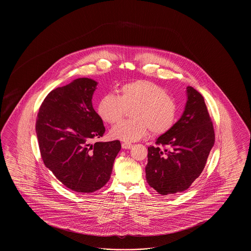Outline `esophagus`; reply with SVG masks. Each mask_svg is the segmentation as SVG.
<instances>
[{
	"mask_svg": "<svg viewBox=\"0 0 251 251\" xmlns=\"http://www.w3.org/2000/svg\"><path fill=\"white\" fill-rule=\"evenodd\" d=\"M121 146H122L123 149L128 150V149H131V147H132V144L129 143V142H123V143L121 144Z\"/></svg>",
	"mask_w": 251,
	"mask_h": 251,
	"instance_id": "1",
	"label": "esophagus"
}]
</instances>
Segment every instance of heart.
Instances as JSON below:
<instances>
[{
  "instance_id": "b5f03b06",
  "label": "heart",
  "mask_w": 251,
  "mask_h": 251,
  "mask_svg": "<svg viewBox=\"0 0 251 251\" xmlns=\"http://www.w3.org/2000/svg\"><path fill=\"white\" fill-rule=\"evenodd\" d=\"M120 96H102L98 104V114L110 124L120 122L128 109L132 120L120 122L112 129V136L126 142L143 138L151 130L153 135L170 131L178 116L176 101L161 85L148 80H136L123 84Z\"/></svg>"
}]
</instances>
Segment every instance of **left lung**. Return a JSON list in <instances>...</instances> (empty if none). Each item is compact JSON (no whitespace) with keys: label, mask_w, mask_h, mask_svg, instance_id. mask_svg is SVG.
Returning <instances> with one entry per match:
<instances>
[{"label":"left lung","mask_w":251,"mask_h":251,"mask_svg":"<svg viewBox=\"0 0 251 251\" xmlns=\"http://www.w3.org/2000/svg\"><path fill=\"white\" fill-rule=\"evenodd\" d=\"M185 110L170 131L148 148L146 178L163 196L187 190L201 174L215 144V130L202 95L187 86Z\"/></svg>","instance_id":"obj_1"}]
</instances>
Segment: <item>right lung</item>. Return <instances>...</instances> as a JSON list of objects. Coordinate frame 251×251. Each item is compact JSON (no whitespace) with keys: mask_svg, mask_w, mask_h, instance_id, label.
Masks as SVG:
<instances>
[{"mask_svg":"<svg viewBox=\"0 0 251 251\" xmlns=\"http://www.w3.org/2000/svg\"><path fill=\"white\" fill-rule=\"evenodd\" d=\"M96 85L91 79L79 78L53 89L36 117V135L45 167L77 193H92L104 186L121 149L120 140L93 143L105 131L92 106Z\"/></svg>","mask_w":251,"mask_h":251,"instance_id":"right-lung-1","label":"right lung"}]
</instances>
